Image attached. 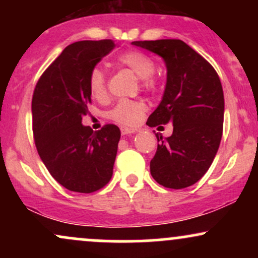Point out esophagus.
<instances>
[{
    "label": "esophagus",
    "instance_id": "esophagus-1",
    "mask_svg": "<svg viewBox=\"0 0 258 258\" xmlns=\"http://www.w3.org/2000/svg\"><path fill=\"white\" fill-rule=\"evenodd\" d=\"M135 132H137V128H132V127H126V126L121 127V133H122V135H131V133H135Z\"/></svg>",
    "mask_w": 258,
    "mask_h": 258
}]
</instances>
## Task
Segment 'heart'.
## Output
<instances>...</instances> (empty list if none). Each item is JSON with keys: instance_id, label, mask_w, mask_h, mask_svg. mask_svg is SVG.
Instances as JSON below:
<instances>
[{"instance_id": "heart-1", "label": "heart", "mask_w": 258, "mask_h": 258, "mask_svg": "<svg viewBox=\"0 0 258 258\" xmlns=\"http://www.w3.org/2000/svg\"><path fill=\"white\" fill-rule=\"evenodd\" d=\"M119 61L132 70L139 79L144 80V85H154L153 74L155 72V61L149 55L139 51H127L119 55ZM90 90L94 98L103 99L106 97V76L104 70L94 68L88 78ZM146 111V105L138 100L121 99L109 112V117L123 126H135L139 122Z\"/></svg>"}]
</instances>
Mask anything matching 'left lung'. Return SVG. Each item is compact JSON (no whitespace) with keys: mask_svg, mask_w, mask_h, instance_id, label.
<instances>
[{"mask_svg":"<svg viewBox=\"0 0 258 258\" xmlns=\"http://www.w3.org/2000/svg\"><path fill=\"white\" fill-rule=\"evenodd\" d=\"M133 46L155 53L167 69L166 86L147 125L172 123L173 132L158 138L150 173L171 189L193 185L207 172L223 132L224 97L212 65L180 40L135 41Z\"/></svg>","mask_w":258,"mask_h":258,"instance_id":"obj_1","label":"left lung"}]
</instances>
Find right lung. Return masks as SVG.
I'll return each mask as SVG.
<instances>
[{
	"label": "right lung",
	"mask_w": 258,
	"mask_h": 258,
	"mask_svg": "<svg viewBox=\"0 0 258 258\" xmlns=\"http://www.w3.org/2000/svg\"><path fill=\"white\" fill-rule=\"evenodd\" d=\"M112 40L69 44L46 69L32 96V130L41 160L59 184L93 193L112 176L120 130L105 125L94 132L82 125L91 103L88 78L114 49Z\"/></svg>",
	"instance_id": "add662e5"
}]
</instances>
